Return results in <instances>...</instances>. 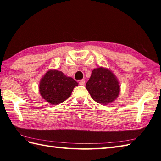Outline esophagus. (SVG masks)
<instances>
[{
    "label": "esophagus",
    "instance_id": "esophagus-1",
    "mask_svg": "<svg viewBox=\"0 0 161 161\" xmlns=\"http://www.w3.org/2000/svg\"><path fill=\"white\" fill-rule=\"evenodd\" d=\"M85 83V79H82L79 81V85H84Z\"/></svg>",
    "mask_w": 161,
    "mask_h": 161
}]
</instances>
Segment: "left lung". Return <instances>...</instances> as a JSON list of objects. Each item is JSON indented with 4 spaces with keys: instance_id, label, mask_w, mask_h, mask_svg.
I'll return each mask as SVG.
<instances>
[{
    "instance_id": "obj_1",
    "label": "left lung",
    "mask_w": 161,
    "mask_h": 161,
    "mask_svg": "<svg viewBox=\"0 0 161 161\" xmlns=\"http://www.w3.org/2000/svg\"><path fill=\"white\" fill-rule=\"evenodd\" d=\"M86 88L94 101L107 105L118 97L120 86L117 77L110 70L99 67L92 71Z\"/></svg>"
}]
</instances>
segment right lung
I'll use <instances>...</instances> for the list:
<instances>
[{"label":"right lung","mask_w":161,"mask_h":161,"mask_svg":"<svg viewBox=\"0 0 161 161\" xmlns=\"http://www.w3.org/2000/svg\"><path fill=\"white\" fill-rule=\"evenodd\" d=\"M76 86L78 83L72 78L66 76L61 71L50 70L42 77L39 88L42 98L56 105L70 97Z\"/></svg>","instance_id":"add662e5"}]
</instances>
